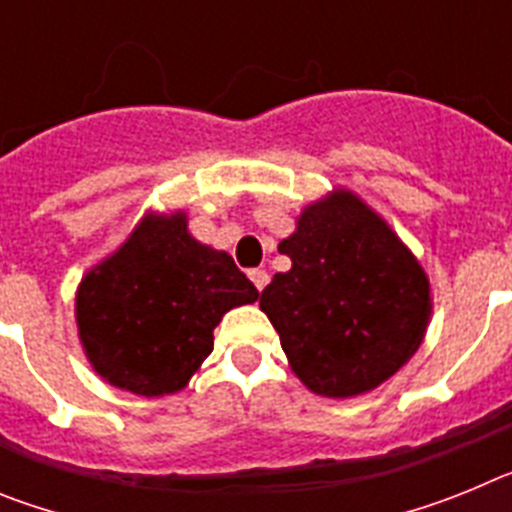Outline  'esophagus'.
<instances>
[{
	"mask_svg": "<svg viewBox=\"0 0 512 512\" xmlns=\"http://www.w3.org/2000/svg\"><path fill=\"white\" fill-rule=\"evenodd\" d=\"M248 277H251L253 287L259 289V292L266 287V284H269V274H266L264 269H251V271H248Z\"/></svg>",
	"mask_w": 512,
	"mask_h": 512,
	"instance_id": "1",
	"label": "esophagus"
}]
</instances>
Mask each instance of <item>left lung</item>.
Wrapping results in <instances>:
<instances>
[{"instance_id": "left-lung-1", "label": "left lung", "mask_w": 512, "mask_h": 512, "mask_svg": "<svg viewBox=\"0 0 512 512\" xmlns=\"http://www.w3.org/2000/svg\"><path fill=\"white\" fill-rule=\"evenodd\" d=\"M295 223L279 243L292 269L274 274L259 307L307 390L330 400L366 395L423 343L433 312L428 274L346 187L310 202Z\"/></svg>"}]
</instances>
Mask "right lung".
I'll list each match as a JSON object with an SVG mask.
<instances>
[{"mask_svg":"<svg viewBox=\"0 0 512 512\" xmlns=\"http://www.w3.org/2000/svg\"><path fill=\"white\" fill-rule=\"evenodd\" d=\"M259 289L233 256L189 233L187 212L148 210L81 277L74 315L99 379L138 397L184 390L212 354V330Z\"/></svg>","mask_w":512,"mask_h":512,"instance_id":"1","label":"right lung"}]
</instances>
